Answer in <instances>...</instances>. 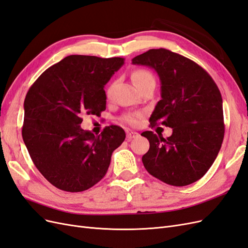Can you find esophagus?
I'll use <instances>...</instances> for the list:
<instances>
[{
    "label": "esophagus",
    "instance_id": "1",
    "mask_svg": "<svg viewBox=\"0 0 248 248\" xmlns=\"http://www.w3.org/2000/svg\"><path fill=\"white\" fill-rule=\"evenodd\" d=\"M140 136V134L138 133V132H134V131H128L127 132V136H126V139H127V140H131L132 139H136V138H138Z\"/></svg>",
    "mask_w": 248,
    "mask_h": 248
}]
</instances>
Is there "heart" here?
Instances as JSON below:
<instances>
[{
	"instance_id": "1",
	"label": "heart",
	"mask_w": 248,
	"mask_h": 248,
	"mask_svg": "<svg viewBox=\"0 0 248 248\" xmlns=\"http://www.w3.org/2000/svg\"><path fill=\"white\" fill-rule=\"evenodd\" d=\"M131 78L134 82V85L138 87V89L147 84H150V82H154L155 84V78L152 76V73L145 69H139V70L133 71L131 74ZM111 92H112V88L110 86L107 90V96L108 98L111 96ZM138 118H139V115H126L124 117V121L130 125H137Z\"/></svg>"
}]
</instances>
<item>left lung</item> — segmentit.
I'll list each match as a JSON object with an SVG mask.
<instances>
[{"label":"left lung","instance_id":"left-lung-1","mask_svg":"<svg viewBox=\"0 0 248 248\" xmlns=\"http://www.w3.org/2000/svg\"><path fill=\"white\" fill-rule=\"evenodd\" d=\"M158 74L161 99L150 124L172 128L164 139L152 131L142 137L150 142L142 163L160 181L185 186L198 181L211 168L224 137L222 98L209 73L196 62L166 48L149 49L132 59Z\"/></svg>","mask_w":248,"mask_h":248}]
</instances>
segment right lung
I'll return each mask as SVG.
<instances>
[{
  "label": "right lung",
  "instance_id": "1",
  "mask_svg": "<svg viewBox=\"0 0 248 248\" xmlns=\"http://www.w3.org/2000/svg\"><path fill=\"white\" fill-rule=\"evenodd\" d=\"M123 64V58L68 56L29 89L22 139L35 167L57 188L79 192L98 183L124 141L119 126H108L99 136L80 127L81 116L106 110L103 88Z\"/></svg>",
  "mask_w": 248,
  "mask_h": 248
}]
</instances>
